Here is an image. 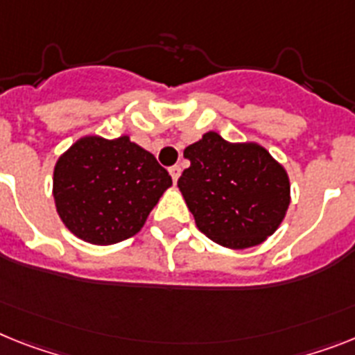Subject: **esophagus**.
Here are the masks:
<instances>
[{
    "label": "esophagus",
    "instance_id": "obj_1",
    "mask_svg": "<svg viewBox=\"0 0 355 355\" xmlns=\"http://www.w3.org/2000/svg\"><path fill=\"white\" fill-rule=\"evenodd\" d=\"M169 175H171L173 182L177 184L178 177H180V166H173V168H169Z\"/></svg>",
    "mask_w": 355,
    "mask_h": 355
}]
</instances>
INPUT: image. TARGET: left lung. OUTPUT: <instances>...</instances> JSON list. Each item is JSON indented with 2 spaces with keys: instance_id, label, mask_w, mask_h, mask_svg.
Returning a JSON list of instances; mask_svg holds the SVG:
<instances>
[{
  "instance_id": "obj_1",
  "label": "left lung",
  "mask_w": 355,
  "mask_h": 355,
  "mask_svg": "<svg viewBox=\"0 0 355 355\" xmlns=\"http://www.w3.org/2000/svg\"><path fill=\"white\" fill-rule=\"evenodd\" d=\"M191 166L178 189L205 236L227 249L263 243L291 204L287 169L258 142H229L216 132L184 150Z\"/></svg>"
}]
</instances>
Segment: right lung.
Listing matches in <instances>:
<instances>
[{
	"label": "right lung",
	"mask_w": 355,
	"mask_h": 355,
	"mask_svg": "<svg viewBox=\"0 0 355 355\" xmlns=\"http://www.w3.org/2000/svg\"><path fill=\"white\" fill-rule=\"evenodd\" d=\"M171 184L169 173L130 135H85L55 162L52 195L71 234L112 245L141 231Z\"/></svg>",
	"instance_id": "1"
}]
</instances>
